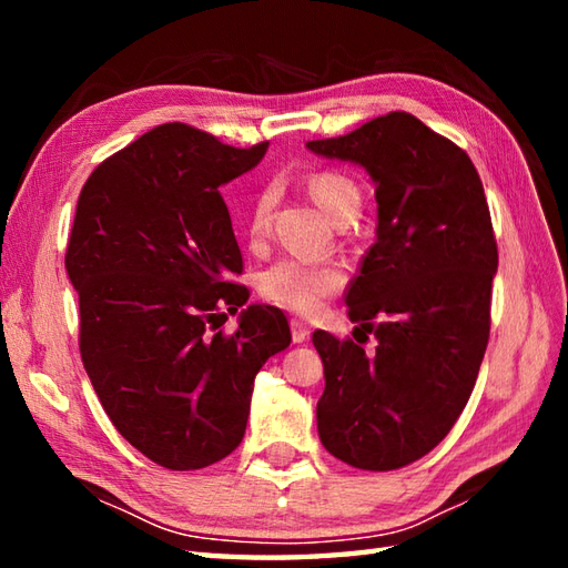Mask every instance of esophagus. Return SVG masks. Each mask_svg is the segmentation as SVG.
<instances>
[{
  "label": "esophagus",
  "mask_w": 568,
  "mask_h": 568,
  "mask_svg": "<svg viewBox=\"0 0 568 568\" xmlns=\"http://www.w3.org/2000/svg\"><path fill=\"white\" fill-rule=\"evenodd\" d=\"M291 329H293V342H295V344H305V342L310 339V327H307L305 322L293 320V322H291Z\"/></svg>",
  "instance_id": "34e87169"
}]
</instances>
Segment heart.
Listing matches in <instances>:
<instances>
[{"instance_id":"heart-1","label":"heart","mask_w":568,"mask_h":568,"mask_svg":"<svg viewBox=\"0 0 568 568\" xmlns=\"http://www.w3.org/2000/svg\"><path fill=\"white\" fill-rule=\"evenodd\" d=\"M310 195L322 207L332 222L358 212L361 190L352 178L342 171H320L307 180ZM273 190H261L248 210V236L251 241H263L271 229L273 214ZM258 291L265 300L281 305L297 315L315 312L324 297L339 291L344 285V271L336 263H310L300 258H277L268 268L258 273Z\"/></svg>"}]
</instances>
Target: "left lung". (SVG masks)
I'll list each match as a JSON object with an SVG mask.
<instances>
[{"label":"left lung","mask_w":568,"mask_h":568,"mask_svg":"<svg viewBox=\"0 0 568 568\" xmlns=\"http://www.w3.org/2000/svg\"><path fill=\"white\" fill-rule=\"evenodd\" d=\"M307 149L366 168L378 202L376 244L346 293L348 320L378 344L366 354L312 334L320 439L354 468H403L452 432L488 346L498 246L484 183L466 151L407 112Z\"/></svg>","instance_id":"left-lung-1"}]
</instances>
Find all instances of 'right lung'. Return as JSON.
Here are the masks:
<instances>
[{
  "instance_id": "obj_1",
  "label": "right lung",
  "mask_w": 568,
  "mask_h": 568,
  "mask_svg": "<svg viewBox=\"0 0 568 568\" xmlns=\"http://www.w3.org/2000/svg\"><path fill=\"white\" fill-rule=\"evenodd\" d=\"M268 141L226 146L207 131L161 124L94 168L68 241L80 300V354L122 437L171 470L204 468L244 439L253 378L291 346L285 315L247 305L220 195L258 165ZM242 307L232 335L221 307Z\"/></svg>"
}]
</instances>
